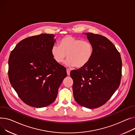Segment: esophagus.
I'll return each mask as SVG.
<instances>
[{
  "label": "esophagus",
  "instance_id": "esophagus-1",
  "mask_svg": "<svg viewBox=\"0 0 135 135\" xmlns=\"http://www.w3.org/2000/svg\"><path fill=\"white\" fill-rule=\"evenodd\" d=\"M67 73L68 75H70V70L69 69H67Z\"/></svg>",
  "mask_w": 135,
  "mask_h": 135
}]
</instances>
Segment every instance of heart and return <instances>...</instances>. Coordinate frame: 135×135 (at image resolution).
<instances>
[{"mask_svg": "<svg viewBox=\"0 0 135 135\" xmlns=\"http://www.w3.org/2000/svg\"><path fill=\"white\" fill-rule=\"evenodd\" d=\"M52 58L57 64H61L69 59L66 65L81 68L86 66L93 55V47L88 41L82 40L70 35L63 37L60 46L55 44L51 49Z\"/></svg>", "mask_w": 135, "mask_h": 135, "instance_id": "obj_1", "label": "heart"}]
</instances>
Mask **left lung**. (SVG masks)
Returning a JSON list of instances; mask_svg holds the SVG:
<instances>
[{
    "label": "left lung",
    "mask_w": 135,
    "mask_h": 135,
    "mask_svg": "<svg viewBox=\"0 0 135 135\" xmlns=\"http://www.w3.org/2000/svg\"><path fill=\"white\" fill-rule=\"evenodd\" d=\"M93 47V55L83 68L70 71L75 100L80 105L95 109L105 104L119 87L122 77L120 55L106 37L85 33Z\"/></svg>",
    "instance_id": "8db88e82"
}]
</instances>
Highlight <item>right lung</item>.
<instances>
[{
    "label": "right lung",
    "instance_id": "right-lung-1",
    "mask_svg": "<svg viewBox=\"0 0 135 135\" xmlns=\"http://www.w3.org/2000/svg\"><path fill=\"white\" fill-rule=\"evenodd\" d=\"M53 34L41 33L18 43L8 59V78L21 99L32 107H43L56 99L67 76L66 69L55 61L51 49Z\"/></svg>",
    "mask_w": 135,
    "mask_h": 135
}]
</instances>
